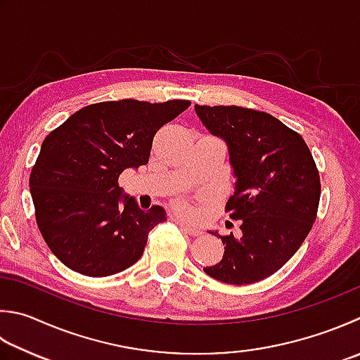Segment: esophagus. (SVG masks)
I'll return each instance as SVG.
<instances>
[{"label":"esophagus","instance_id":"obj_1","mask_svg":"<svg viewBox=\"0 0 360 360\" xmlns=\"http://www.w3.org/2000/svg\"><path fill=\"white\" fill-rule=\"evenodd\" d=\"M177 224H179V226L181 227V230H185V232H186V233H189V235H191V236H198V235H202V230H200L199 227L191 226V224H188V222L181 221V219H177Z\"/></svg>","mask_w":360,"mask_h":360}]
</instances>
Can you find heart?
<instances>
[{"label":"heart","instance_id":"obj_1","mask_svg":"<svg viewBox=\"0 0 360 360\" xmlns=\"http://www.w3.org/2000/svg\"><path fill=\"white\" fill-rule=\"evenodd\" d=\"M180 208H185V207H183V203H180Z\"/></svg>","mask_w":360,"mask_h":360}]
</instances>
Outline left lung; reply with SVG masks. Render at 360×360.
Segmentation results:
<instances>
[{"mask_svg":"<svg viewBox=\"0 0 360 360\" xmlns=\"http://www.w3.org/2000/svg\"><path fill=\"white\" fill-rule=\"evenodd\" d=\"M203 127L227 144L235 191L226 210L240 236H219L224 255L203 268L216 281L248 285L279 271L306 240L320 202V174L301 134L268 112L195 105Z\"/></svg>","mask_w":360,"mask_h":360,"instance_id":"8db88e82","label":"left lung"}]
</instances>
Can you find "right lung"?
Listing matches in <instances>:
<instances>
[{"mask_svg":"<svg viewBox=\"0 0 360 360\" xmlns=\"http://www.w3.org/2000/svg\"><path fill=\"white\" fill-rule=\"evenodd\" d=\"M189 105L101 101L81 108L45 138L30 189L40 233L67 268L106 277L141 259L166 210H141L117 185L119 175L147 165L155 134Z\"/></svg>","mask_w":360,"mask_h":360,"instance_id":"obj_1","label":"right lung"}]
</instances>
